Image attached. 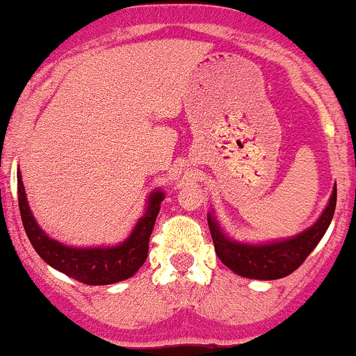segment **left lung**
Returning <instances> with one entry per match:
<instances>
[{
  "label": "left lung",
  "mask_w": 356,
  "mask_h": 356,
  "mask_svg": "<svg viewBox=\"0 0 356 356\" xmlns=\"http://www.w3.org/2000/svg\"><path fill=\"white\" fill-rule=\"evenodd\" d=\"M336 209V186L332 188L331 199L322 211L321 218L310 228L302 233L283 240L262 241V243H248L229 238L216 219L214 211H209L207 222L214 241L216 255L226 267L236 273L238 276L248 280L270 281L286 277L293 270L298 269L310 252L322 240L329 225L332 221Z\"/></svg>",
  "instance_id": "1"
}]
</instances>
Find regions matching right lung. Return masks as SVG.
Masks as SVG:
<instances>
[{
    "label": "right lung",
    "instance_id": "obj_1",
    "mask_svg": "<svg viewBox=\"0 0 356 356\" xmlns=\"http://www.w3.org/2000/svg\"><path fill=\"white\" fill-rule=\"evenodd\" d=\"M17 188L18 207H20L25 233L39 257L49 264L53 269L83 284L102 286V284H115L131 277L147 259L149 238L159 214L161 202L164 200L163 190L151 192L144 216L138 219L135 228L122 243L113 245V247H72V245L53 240L38 225L29 207L20 170L17 171Z\"/></svg>",
    "mask_w": 356,
    "mask_h": 356
}]
</instances>
